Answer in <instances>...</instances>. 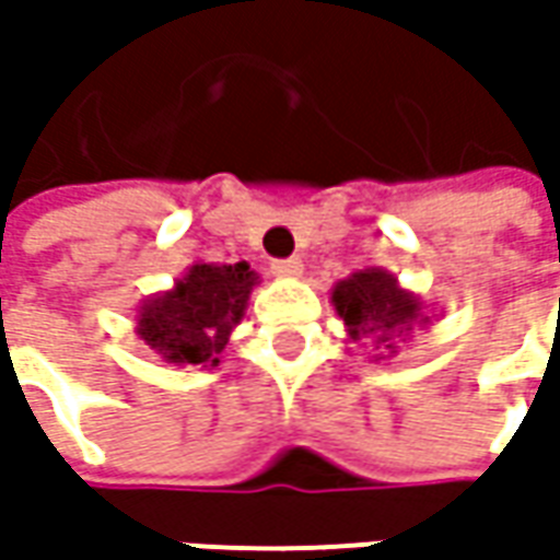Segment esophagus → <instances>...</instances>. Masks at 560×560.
<instances>
[{
  "instance_id": "esophagus-1",
  "label": "esophagus",
  "mask_w": 560,
  "mask_h": 560,
  "mask_svg": "<svg viewBox=\"0 0 560 560\" xmlns=\"http://www.w3.org/2000/svg\"><path fill=\"white\" fill-rule=\"evenodd\" d=\"M270 270L277 273V277H299L302 273V258H280V261H273Z\"/></svg>"
}]
</instances>
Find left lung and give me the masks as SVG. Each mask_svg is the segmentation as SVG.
Segmentation results:
<instances>
[{
    "mask_svg": "<svg viewBox=\"0 0 560 560\" xmlns=\"http://www.w3.org/2000/svg\"><path fill=\"white\" fill-rule=\"evenodd\" d=\"M334 308L352 342L376 339L386 349H396L393 336H408L418 324H430L418 295L401 290L396 277L380 268L355 270L339 280L334 287Z\"/></svg>",
    "mask_w": 560,
    "mask_h": 560,
    "instance_id": "8db88e82",
    "label": "left lung"
}]
</instances>
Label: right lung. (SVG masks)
Returning a JSON list of instances; mask_svg holds the SVG:
<instances>
[{
  "instance_id": "obj_1",
  "label": "right lung",
  "mask_w": 560,
  "mask_h": 560,
  "mask_svg": "<svg viewBox=\"0 0 560 560\" xmlns=\"http://www.w3.org/2000/svg\"><path fill=\"white\" fill-rule=\"evenodd\" d=\"M255 283L258 273L246 261L192 265L174 290L142 302L137 334L167 364L218 368Z\"/></svg>"
}]
</instances>
